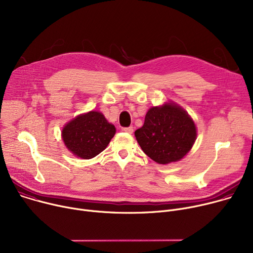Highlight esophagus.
I'll list each match as a JSON object with an SVG mask.
<instances>
[{
	"mask_svg": "<svg viewBox=\"0 0 253 253\" xmlns=\"http://www.w3.org/2000/svg\"><path fill=\"white\" fill-rule=\"evenodd\" d=\"M124 131H126V132H127V133H132V131H133V127H132V126L125 127V128H124Z\"/></svg>",
	"mask_w": 253,
	"mask_h": 253,
	"instance_id": "1",
	"label": "esophagus"
}]
</instances>
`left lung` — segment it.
I'll use <instances>...</instances> for the list:
<instances>
[{
  "mask_svg": "<svg viewBox=\"0 0 253 253\" xmlns=\"http://www.w3.org/2000/svg\"><path fill=\"white\" fill-rule=\"evenodd\" d=\"M134 135L148 157L168 164L179 161L190 151L197 139V127L182 107L165 103L148 110L144 126Z\"/></svg>",
  "mask_w": 253,
  "mask_h": 253,
  "instance_id": "1",
  "label": "left lung"
}]
</instances>
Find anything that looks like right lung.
Segmentation results:
<instances>
[{
    "label": "right lung",
    "mask_w": 253,
    "mask_h": 253,
    "mask_svg": "<svg viewBox=\"0 0 253 253\" xmlns=\"http://www.w3.org/2000/svg\"><path fill=\"white\" fill-rule=\"evenodd\" d=\"M115 134V126L99 111L78 115L62 131L63 141L74 155L91 159L100 154Z\"/></svg>",
    "instance_id": "right-lung-1"
}]
</instances>
